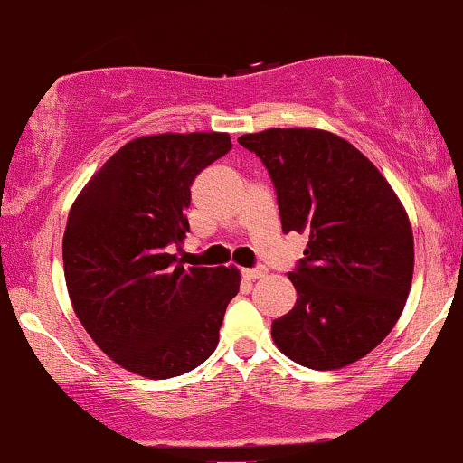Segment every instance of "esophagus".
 <instances>
[{
	"label": "esophagus",
	"instance_id": "obj_1",
	"mask_svg": "<svg viewBox=\"0 0 463 463\" xmlns=\"http://www.w3.org/2000/svg\"><path fill=\"white\" fill-rule=\"evenodd\" d=\"M242 276L250 278V280H256V278L265 276V269H262V267H253V269H242Z\"/></svg>",
	"mask_w": 463,
	"mask_h": 463
}]
</instances>
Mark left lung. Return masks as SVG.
<instances>
[{
  "mask_svg": "<svg viewBox=\"0 0 463 463\" xmlns=\"http://www.w3.org/2000/svg\"><path fill=\"white\" fill-rule=\"evenodd\" d=\"M265 163L282 232H307L289 273L296 305L271 322L276 346L309 369L349 366L389 335L411 291L412 230L380 170L349 141L316 128L242 134Z\"/></svg>",
  "mask_w": 463,
  "mask_h": 463,
  "instance_id": "8db88e82",
  "label": "left lung"
}]
</instances>
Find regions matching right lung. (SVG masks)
<instances>
[{"mask_svg": "<svg viewBox=\"0 0 463 463\" xmlns=\"http://www.w3.org/2000/svg\"><path fill=\"white\" fill-rule=\"evenodd\" d=\"M232 150L225 132L154 134L126 143L68 213L63 273L72 309L118 366L167 380L218 345L241 287L236 267H183L192 183Z\"/></svg>", "mask_w": 463, "mask_h": 463, "instance_id": "1", "label": "right lung"}]
</instances>
